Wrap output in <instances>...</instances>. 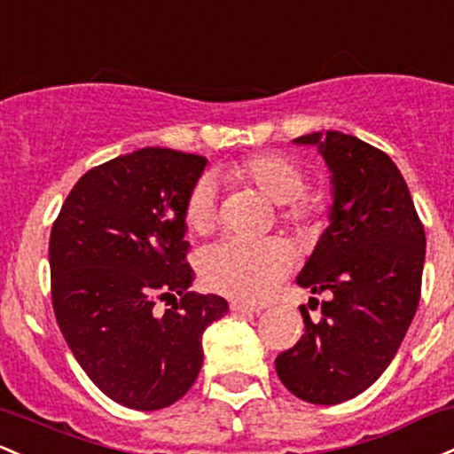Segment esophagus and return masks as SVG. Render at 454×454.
Listing matches in <instances>:
<instances>
[{"label": "esophagus", "mask_w": 454, "mask_h": 454, "mask_svg": "<svg viewBox=\"0 0 454 454\" xmlns=\"http://www.w3.org/2000/svg\"><path fill=\"white\" fill-rule=\"evenodd\" d=\"M231 310L232 312H261V306H254V303H246V301H231Z\"/></svg>", "instance_id": "1"}]
</instances>
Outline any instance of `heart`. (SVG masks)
I'll use <instances>...</instances> for the list:
<instances>
[{
  "mask_svg": "<svg viewBox=\"0 0 454 454\" xmlns=\"http://www.w3.org/2000/svg\"><path fill=\"white\" fill-rule=\"evenodd\" d=\"M232 176L252 185L276 207H286L284 219L295 226H310L321 215V202L303 196L306 176L291 159L261 154L237 166ZM185 219L198 235H207L215 226V185L208 178L193 185L185 204ZM291 262V250L282 239L228 237L202 252L200 276L213 291L237 300L261 301L276 291Z\"/></svg>",
  "mask_w": 454,
  "mask_h": 454,
  "instance_id": "heart-1",
  "label": "heart"
}]
</instances>
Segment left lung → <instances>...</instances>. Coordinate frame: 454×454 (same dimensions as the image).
I'll return each instance as SVG.
<instances>
[{"label": "left lung", "instance_id": "left-lung-1", "mask_svg": "<svg viewBox=\"0 0 454 454\" xmlns=\"http://www.w3.org/2000/svg\"><path fill=\"white\" fill-rule=\"evenodd\" d=\"M293 144L315 146L332 174L330 226L297 276L327 300L318 321L301 306L306 330L276 371L301 401L336 405L371 387L396 356L420 301L427 239L405 178L380 148L340 131Z\"/></svg>", "mask_w": 454, "mask_h": 454}]
</instances>
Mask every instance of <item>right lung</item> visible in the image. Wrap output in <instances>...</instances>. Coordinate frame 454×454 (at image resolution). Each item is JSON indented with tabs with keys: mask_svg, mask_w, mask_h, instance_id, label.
Returning <instances> with one entry per match:
<instances>
[{
	"mask_svg": "<svg viewBox=\"0 0 454 454\" xmlns=\"http://www.w3.org/2000/svg\"><path fill=\"white\" fill-rule=\"evenodd\" d=\"M207 159L139 148L92 168L51 228V300L64 340L94 386L142 411L185 396L202 368V332L228 312L196 295L185 204ZM174 301L161 313L153 303Z\"/></svg>",
	"mask_w": 454,
	"mask_h": 454,
	"instance_id": "1",
	"label": "right lung"
}]
</instances>
